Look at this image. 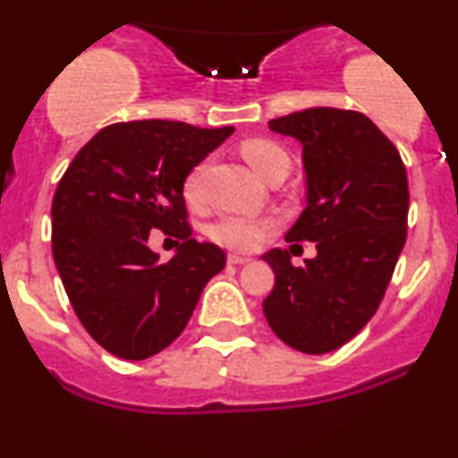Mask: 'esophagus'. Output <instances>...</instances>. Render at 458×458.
<instances>
[{"label":"esophagus","instance_id":"1","mask_svg":"<svg viewBox=\"0 0 458 458\" xmlns=\"http://www.w3.org/2000/svg\"><path fill=\"white\" fill-rule=\"evenodd\" d=\"M228 262L230 265H247V262H251V259L245 254H236V251H233V254H228Z\"/></svg>","mask_w":458,"mask_h":458}]
</instances>
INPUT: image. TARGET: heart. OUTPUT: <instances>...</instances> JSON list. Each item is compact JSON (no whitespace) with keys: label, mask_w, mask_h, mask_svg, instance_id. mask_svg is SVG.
I'll use <instances>...</instances> for the list:
<instances>
[{"label":"heart","mask_w":458,"mask_h":458,"mask_svg":"<svg viewBox=\"0 0 458 458\" xmlns=\"http://www.w3.org/2000/svg\"><path fill=\"white\" fill-rule=\"evenodd\" d=\"M241 155L250 163L251 170L262 178H269L276 167L288 165V155L282 146L271 140H247L241 146ZM207 163H199L185 178V198L191 204H199L204 198V176H207ZM276 228L273 217H259V215L225 213L211 225V239L215 243L233 250H254L267 239Z\"/></svg>","instance_id":"heart-1"}]
</instances>
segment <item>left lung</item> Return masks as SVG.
<instances>
[{
	"instance_id": "8db88e82",
	"label": "left lung",
	"mask_w": 458,
	"mask_h": 458,
	"mask_svg": "<svg viewBox=\"0 0 458 458\" xmlns=\"http://www.w3.org/2000/svg\"><path fill=\"white\" fill-rule=\"evenodd\" d=\"M269 129L303 146L308 207L286 241H312L317 259L295 267L288 250L267 251L276 286L262 310L282 343L329 353L360 334L386 295L407 241V172L396 146L360 112L312 107Z\"/></svg>"
}]
</instances>
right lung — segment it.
Wrapping results in <instances>:
<instances>
[{
    "label": "right lung",
    "instance_id": "obj_1",
    "mask_svg": "<svg viewBox=\"0 0 458 458\" xmlns=\"http://www.w3.org/2000/svg\"><path fill=\"white\" fill-rule=\"evenodd\" d=\"M233 133L174 120L115 123L77 152L57 182V273L77 318L112 355L135 361L170 346L224 269L222 247L191 236L182 185ZM155 229L177 239L172 261L161 263L148 247Z\"/></svg>",
    "mask_w": 458,
    "mask_h": 458
}]
</instances>
